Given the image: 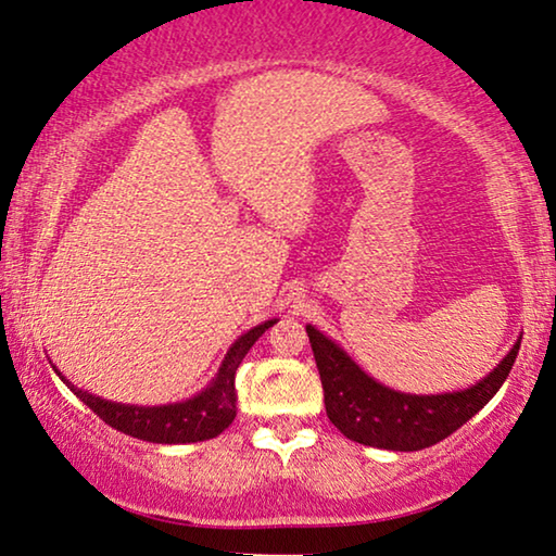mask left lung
<instances>
[{"label": "left lung", "mask_w": 556, "mask_h": 556, "mask_svg": "<svg viewBox=\"0 0 556 556\" xmlns=\"http://www.w3.org/2000/svg\"><path fill=\"white\" fill-rule=\"evenodd\" d=\"M329 420L354 443L382 451H422L466 425L501 390L511 371L521 339H516L496 369L466 390L443 394H409L390 390L369 377L337 341L316 326H306Z\"/></svg>", "instance_id": "8db88e82"}]
</instances>
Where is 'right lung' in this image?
<instances>
[{
    "instance_id": "right-lung-1",
    "label": "right lung",
    "mask_w": 556,
    "mask_h": 556,
    "mask_svg": "<svg viewBox=\"0 0 556 556\" xmlns=\"http://www.w3.org/2000/svg\"><path fill=\"white\" fill-rule=\"evenodd\" d=\"M278 318L263 321L253 326V329L242 333L235 344L227 349L223 364H219L217 375L212 382L197 392L194 397L169 402V405H121V402H111L103 397H96L80 387H75L71 379L58 371V377L71 387L75 397L93 409L103 422L116 428L126 435L147 440V443H162V445H179V443H202V440L217 438L219 432L227 430L238 415V392H235V371H238L240 362L245 359L250 346L263 337L265 331L276 324Z\"/></svg>"
}]
</instances>
